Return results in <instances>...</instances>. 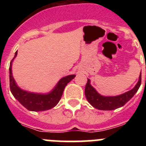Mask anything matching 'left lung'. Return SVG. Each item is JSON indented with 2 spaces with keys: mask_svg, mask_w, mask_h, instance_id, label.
<instances>
[{
  "mask_svg": "<svg viewBox=\"0 0 146 146\" xmlns=\"http://www.w3.org/2000/svg\"><path fill=\"white\" fill-rule=\"evenodd\" d=\"M141 85V73L139 77V80L134 88L123 94L115 96H104L99 94L96 89L91 85V81L88 79L85 88V95L88 102L94 108L102 110H113L123 106L129 101L134 95L138 91Z\"/></svg>",
  "mask_w": 146,
  "mask_h": 146,
  "instance_id": "left-lung-1",
  "label": "left lung"
}]
</instances>
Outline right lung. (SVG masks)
<instances>
[{"instance_id":"obj_1","label":"right lung","mask_w":146,"mask_h":146,"mask_svg":"<svg viewBox=\"0 0 146 146\" xmlns=\"http://www.w3.org/2000/svg\"><path fill=\"white\" fill-rule=\"evenodd\" d=\"M17 55V51L15 52V57L11 60L9 67L10 90L13 96L16 98L17 100H18L23 106L30 111H44L56 106L60 101L66 86L72 79H74L76 76L75 74L68 75L61 78L52 91H50L48 94H36L23 91L17 86L11 72V64Z\"/></svg>"}]
</instances>
